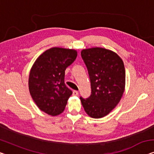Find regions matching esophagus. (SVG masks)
Segmentation results:
<instances>
[{"instance_id":"1","label":"esophagus","mask_w":154,"mask_h":154,"mask_svg":"<svg viewBox=\"0 0 154 154\" xmlns=\"http://www.w3.org/2000/svg\"><path fill=\"white\" fill-rule=\"evenodd\" d=\"M72 95L74 96H77L78 95H79V92H78L77 91H74L72 92Z\"/></svg>"}]
</instances>
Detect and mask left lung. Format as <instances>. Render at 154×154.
<instances>
[{
	"label": "left lung",
	"instance_id": "1",
	"mask_svg": "<svg viewBox=\"0 0 154 154\" xmlns=\"http://www.w3.org/2000/svg\"><path fill=\"white\" fill-rule=\"evenodd\" d=\"M81 55L88 71L91 95L80 97L84 111L91 118L107 116L122 97L125 89V68L120 57L112 50L91 48L82 50Z\"/></svg>",
	"mask_w": 154,
	"mask_h": 154
}]
</instances>
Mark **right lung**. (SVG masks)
Instances as JSON below:
<instances>
[{"label":"right lung","instance_id":"right-lung-1","mask_svg":"<svg viewBox=\"0 0 154 154\" xmlns=\"http://www.w3.org/2000/svg\"><path fill=\"white\" fill-rule=\"evenodd\" d=\"M77 56L76 50L54 47L34 61L29 75V91L41 111L51 116L64 111L72 93L64 83L65 70Z\"/></svg>","mask_w":154,"mask_h":154}]
</instances>
